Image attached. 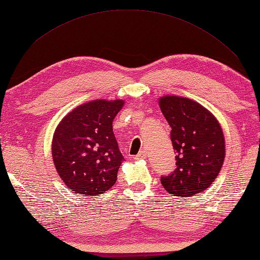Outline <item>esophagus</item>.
<instances>
[{"mask_svg":"<svg viewBox=\"0 0 260 260\" xmlns=\"http://www.w3.org/2000/svg\"><path fill=\"white\" fill-rule=\"evenodd\" d=\"M144 158H146V151L145 150H141L139 154L135 157V159H144Z\"/></svg>","mask_w":260,"mask_h":260,"instance_id":"obj_1","label":"esophagus"}]
</instances>
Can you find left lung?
<instances>
[{"label":"left lung","mask_w":260,"mask_h":260,"mask_svg":"<svg viewBox=\"0 0 260 260\" xmlns=\"http://www.w3.org/2000/svg\"><path fill=\"white\" fill-rule=\"evenodd\" d=\"M162 115L171 126L176 168L161 176L162 186L176 197H192L208 188L220 172L225 140L218 120L190 99L166 95L159 99Z\"/></svg>","instance_id":"1"}]
</instances>
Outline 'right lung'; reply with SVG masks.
Returning <instances> with one entry per match:
<instances>
[{"label": "right lung", "instance_id": "1", "mask_svg": "<svg viewBox=\"0 0 260 260\" xmlns=\"http://www.w3.org/2000/svg\"><path fill=\"white\" fill-rule=\"evenodd\" d=\"M122 106V100L84 103L56 127L52 158L59 176L76 194H103L116 183L124 157L112 132V121Z\"/></svg>", "mask_w": 260, "mask_h": 260}]
</instances>
